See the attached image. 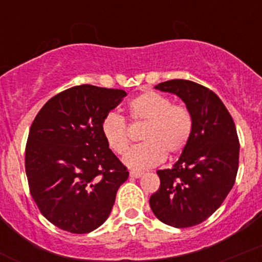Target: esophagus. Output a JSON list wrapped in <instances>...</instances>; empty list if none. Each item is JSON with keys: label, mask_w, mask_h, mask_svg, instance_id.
<instances>
[{"label": "esophagus", "mask_w": 262, "mask_h": 262, "mask_svg": "<svg viewBox=\"0 0 262 262\" xmlns=\"http://www.w3.org/2000/svg\"><path fill=\"white\" fill-rule=\"evenodd\" d=\"M142 175H144V172L142 171H137V170L130 171V177H132V178H141Z\"/></svg>", "instance_id": "34e87169"}]
</instances>
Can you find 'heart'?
<instances>
[{"label":"heart","mask_w":262,"mask_h":262,"mask_svg":"<svg viewBox=\"0 0 262 262\" xmlns=\"http://www.w3.org/2000/svg\"><path fill=\"white\" fill-rule=\"evenodd\" d=\"M132 122L145 123L142 144L134 146L123 158L128 168L142 170L151 168L165 156H175L187 147L193 134V116L182 104L155 91H145L130 102ZM104 141L113 152L121 154L130 145V127L121 115L110 112L101 123Z\"/></svg>","instance_id":"obj_1"}]
</instances>
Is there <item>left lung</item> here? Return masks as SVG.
Listing matches in <instances>:
<instances>
[{
    "instance_id": "8db88e82",
    "label": "left lung",
    "mask_w": 262,
    "mask_h": 262,
    "mask_svg": "<svg viewBox=\"0 0 262 262\" xmlns=\"http://www.w3.org/2000/svg\"><path fill=\"white\" fill-rule=\"evenodd\" d=\"M155 88L184 101L193 134L174 166L156 171L160 187L150 196V207L165 225L191 227L211 217L233 187L239 155L236 126L220 97L204 85L172 79Z\"/></svg>"
}]
</instances>
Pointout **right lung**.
Instances as JSON below:
<instances>
[{
	"instance_id": "1",
	"label": "right lung",
	"mask_w": 262,
	"mask_h": 262,
	"mask_svg": "<svg viewBox=\"0 0 262 262\" xmlns=\"http://www.w3.org/2000/svg\"><path fill=\"white\" fill-rule=\"evenodd\" d=\"M126 92L91 84L60 92L32 122L25 149L29 188L41 214L63 231L103 225L127 168L104 141L101 123Z\"/></svg>"
}]
</instances>
